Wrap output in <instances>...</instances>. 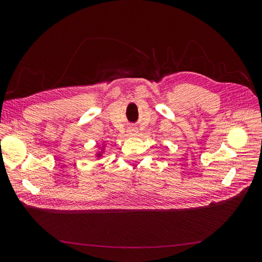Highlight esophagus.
<instances>
[{
	"label": "esophagus",
	"mask_w": 262,
	"mask_h": 262,
	"mask_svg": "<svg viewBox=\"0 0 262 262\" xmlns=\"http://www.w3.org/2000/svg\"><path fill=\"white\" fill-rule=\"evenodd\" d=\"M137 133H138V128H136V126H130V128L128 129V134L130 137L137 136Z\"/></svg>",
	"instance_id": "esophagus-1"
}]
</instances>
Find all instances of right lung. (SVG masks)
Returning a JSON list of instances; mask_svg holds the SVG:
<instances>
[{"label":"right lung","instance_id":"obj_1","mask_svg":"<svg viewBox=\"0 0 262 262\" xmlns=\"http://www.w3.org/2000/svg\"><path fill=\"white\" fill-rule=\"evenodd\" d=\"M98 155H99V154H98Z\"/></svg>","mask_w":262,"mask_h":262}]
</instances>
